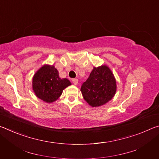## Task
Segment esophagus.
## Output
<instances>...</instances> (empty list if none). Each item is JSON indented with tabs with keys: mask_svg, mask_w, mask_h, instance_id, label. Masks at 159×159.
Returning a JSON list of instances; mask_svg holds the SVG:
<instances>
[{
	"mask_svg": "<svg viewBox=\"0 0 159 159\" xmlns=\"http://www.w3.org/2000/svg\"><path fill=\"white\" fill-rule=\"evenodd\" d=\"M72 82H73L74 85H77L78 83H79V80H78L77 79H72Z\"/></svg>",
	"mask_w": 159,
	"mask_h": 159,
	"instance_id": "34e87169",
	"label": "esophagus"
}]
</instances>
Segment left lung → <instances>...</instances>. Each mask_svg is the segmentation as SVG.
I'll use <instances>...</instances> for the list:
<instances>
[{
	"label": "left lung",
	"instance_id": "obj_1",
	"mask_svg": "<svg viewBox=\"0 0 159 159\" xmlns=\"http://www.w3.org/2000/svg\"><path fill=\"white\" fill-rule=\"evenodd\" d=\"M116 83L111 70L105 65L94 67L80 88L85 100L91 107L103 105L114 96Z\"/></svg>",
	"mask_w": 159,
	"mask_h": 159
}]
</instances>
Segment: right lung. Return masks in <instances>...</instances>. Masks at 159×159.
Masks as SVG:
<instances>
[{"mask_svg":"<svg viewBox=\"0 0 159 159\" xmlns=\"http://www.w3.org/2000/svg\"><path fill=\"white\" fill-rule=\"evenodd\" d=\"M70 85L68 79H60L57 69L52 65L42 66L33 79V90L36 95L48 103L57 100L64 88Z\"/></svg>","mask_w":159,"mask_h":159,"instance_id":"add662e5","label":"right lung"}]
</instances>
